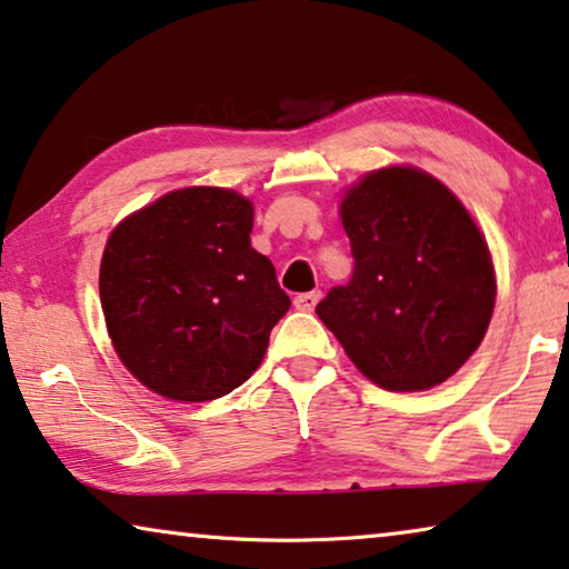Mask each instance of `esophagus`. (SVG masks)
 Wrapping results in <instances>:
<instances>
[{"label": "esophagus", "mask_w": 569, "mask_h": 569, "mask_svg": "<svg viewBox=\"0 0 569 569\" xmlns=\"http://www.w3.org/2000/svg\"><path fill=\"white\" fill-rule=\"evenodd\" d=\"M318 300H320V292L318 290L302 292V295H298V298H295V308L302 310V312H312V310H316Z\"/></svg>", "instance_id": "obj_1"}]
</instances>
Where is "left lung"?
Instances as JSON below:
<instances>
[{
	"mask_svg": "<svg viewBox=\"0 0 569 569\" xmlns=\"http://www.w3.org/2000/svg\"><path fill=\"white\" fill-rule=\"evenodd\" d=\"M353 271L318 302V318L375 385L416 392L472 357L496 305L488 243L433 177L392 167L343 197Z\"/></svg>",
	"mask_w": 569,
	"mask_h": 569,
	"instance_id": "obj_1",
	"label": "left lung"
}]
</instances>
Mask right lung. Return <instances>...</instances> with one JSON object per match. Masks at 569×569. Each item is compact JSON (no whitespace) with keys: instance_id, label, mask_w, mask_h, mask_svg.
I'll use <instances>...</instances> for the list:
<instances>
[{"instance_id":"obj_1","label":"right lung","mask_w":569,"mask_h":569,"mask_svg":"<svg viewBox=\"0 0 569 569\" xmlns=\"http://www.w3.org/2000/svg\"><path fill=\"white\" fill-rule=\"evenodd\" d=\"M251 228L246 197L187 187L112 230L100 267L107 331L122 365L163 398L236 390L290 310L274 264L251 249Z\"/></svg>"}]
</instances>
